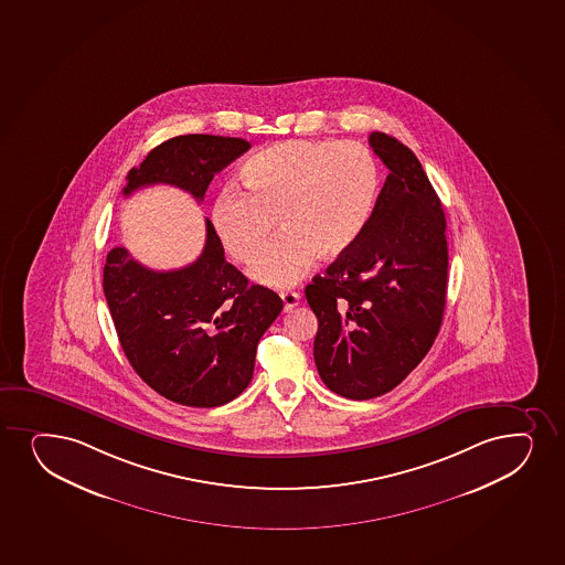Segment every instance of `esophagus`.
Returning a JSON list of instances; mask_svg holds the SVG:
<instances>
[{
	"label": "esophagus",
	"mask_w": 565,
	"mask_h": 565,
	"mask_svg": "<svg viewBox=\"0 0 565 565\" xmlns=\"http://www.w3.org/2000/svg\"><path fill=\"white\" fill-rule=\"evenodd\" d=\"M282 303H285V311H292L294 307H298L299 294L298 292H282L280 294Z\"/></svg>",
	"instance_id": "34e87169"
}]
</instances>
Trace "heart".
Masks as SVG:
<instances>
[{
    "mask_svg": "<svg viewBox=\"0 0 565 565\" xmlns=\"http://www.w3.org/2000/svg\"><path fill=\"white\" fill-rule=\"evenodd\" d=\"M379 166L360 143L286 141L250 156L241 169L245 192L226 186L211 205V226L232 258L250 266L273 237H282L253 269L273 288L294 286L317 258L349 253L370 224Z\"/></svg>",
    "mask_w": 565,
    "mask_h": 565,
    "instance_id": "obj_1",
    "label": "heart"
}]
</instances>
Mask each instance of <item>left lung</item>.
Segmentation results:
<instances>
[{
	"label": "left lung",
	"mask_w": 565,
	"mask_h": 565,
	"mask_svg": "<svg viewBox=\"0 0 565 565\" xmlns=\"http://www.w3.org/2000/svg\"><path fill=\"white\" fill-rule=\"evenodd\" d=\"M388 177L356 245L307 285L315 363L349 399L396 388L434 344L447 303V221L415 152L373 131Z\"/></svg>",
	"instance_id": "obj_1"
}]
</instances>
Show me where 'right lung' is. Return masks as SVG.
<instances>
[{"label":"right lung","instance_id":"add662e5","mask_svg":"<svg viewBox=\"0 0 565 565\" xmlns=\"http://www.w3.org/2000/svg\"><path fill=\"white\" fill-rule=\"evenodd\" d=\"M250 143L239 137L179 136L131 168L124 195L171 184L202 202L214 173ZM200 258L173 271H154L124 247L107 254L104 292L124 354L137 375L169 402L218 407L253 381L256 347L282 311V299L224 258L205 221Z\"/></svg>","mask_w":565,"mask_h":565}]
</instances>
